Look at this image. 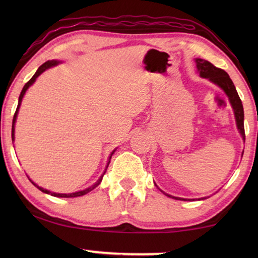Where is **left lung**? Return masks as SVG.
<instances>
[{
	"mask_svg": "<svg viewBox=\"0 0 258 258\" xmlns=\"http://www.w3.org/2000/svg\"><path fill=\"white\" fill-rule=\"evenodd\" d=\"M196 62H197V68L199 71L200 76L208 78L209 81H212L213 83H215L216 85L222 87V89L224 90V92L226 93V95L229 97L230 102H231V104H232V108L234 110V116H235V120H237V126L244 140L242 102L239 98V94L237 92V90H235V86L233 84V82L231 81V78L228 75V73L223 71V69L215 67L213 63H211L207 60L196 59ZM167 196L168 197L177 199V200H186L183 198L172 197V196H169V195H167Z\"/></svg>",
	"mask_w": 258,
	"mask_h": 258,
	"instance_id": "obj_1",
	"label": "left lung"
}]
</instances>
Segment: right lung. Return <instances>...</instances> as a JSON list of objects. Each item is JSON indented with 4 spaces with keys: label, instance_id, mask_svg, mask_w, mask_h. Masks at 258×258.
<instances>
[{
    "label": "right lung",
    "instance_id": "right-lung-1",
    "mask_svg": "<svg viewBox=\"0 0 258 258\" xmlns=\"http://www.w3.org/2000/svg\"><path fill=\"white\" fill-rule=\"evenodd\" d=\"M55 64H58V61H55V60H49V61H46V62H44L42 64V66H40L38 67V69L36 71V73L34 74V76L30 78V80L26 83L25 84V86H24V89H23V91H21V93H20V95H19V101H18V107H17V110H16V112H15V116H14V120H12V131H11V137H12V141H14V139H15V123H16V119H17V115H18V111H19V107H20V103H21V100H23V98H24V94L26 93V91H27V89L28 87L33 84V83L35 82V80H36V78L41 75V74L44 72V71H46L47 68H50V67H52V66H55ZM113 152H115V150L112 151V154ZM112 154H111V156H112ZM111 156H110V158H109V161H108V165H109V163H110V159H111ZM108 165H107V167H106V171H107V168H108ZM106 171L103 172V174H102V176L99 178V181L97 182V183H94V184L92 185V186H90V187H87V189H85V190H82V191H78V192H74V194H55V192H51V191H49V190H46V189H43V187H41V186H38V185H36L35 184L34 182H32L33 184L37 187V189H40L42 192H44V194H47V195H51V196H53V197H59V198H74V197H81V196H84V195H86V194H89L90 191H92L94 187H97L99 184H100V182L102 181V177H103V175H104V173H106ZM32 181V180H30Z\"/></svg>",
    "mask_w": 258,
    "mask_h": 258
}]
</instances>
